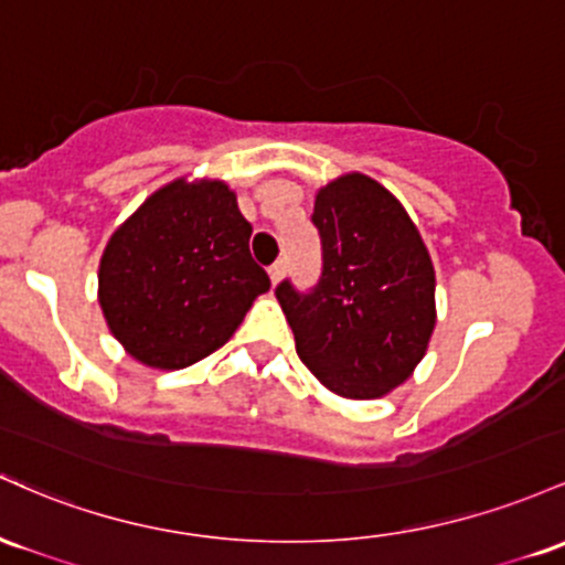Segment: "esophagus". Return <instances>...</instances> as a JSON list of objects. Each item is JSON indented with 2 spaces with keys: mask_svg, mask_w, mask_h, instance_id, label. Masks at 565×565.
Returning <instances> with one entry per match:
<instances>
[{
  "mask_svg": "<svg viewBox=\"0 0 565 565\" xmlns=\"http://www.w3.org/2000/svg\"><path fill=\"white\" fill-rule=\"evenodd\" d=\"M282 275H285V264L282 262H277V264H271L269 266V277H271V282H280L282 280Z\"/></svg>",
  "mask_w": 565,
  "mask_h": 565,
  "instance_id": "1",
  "label": "esophagus"
}]
</instances>
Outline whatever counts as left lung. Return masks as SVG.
I'll return each instance as SVG.
<instances>
[{"instance_id": "left-lung-1", "label": "left lung", "mask_w": 565, "mask_h": 565, "mask_svg": "<svg viewBox=\"0 0 565 565\" xmlns=\"http://www.w3.org/2000/svg\"><path fill=\"white\" fill-rule=\"evenodd\" d=\"M322 275L277 285L301 363L352 401L382 397L419 365L435 331V269L419 230L379 181L347 173L315 198Z\"/></svg>"}]
</instances>
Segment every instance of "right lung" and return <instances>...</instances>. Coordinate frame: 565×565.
Returning a JSON list of instances; mask_svg holds the SVG:
<instances>
[{"label": "right lung", "instance_id": "obj_1", "mask_svg": "<svg viewBox=\"0 0 565 565\" xmlns=\"http://www.w3.org/2000/svg\"><path fill=\"white\" fill-rule=\"evenodd\" d=\"M250 234L224 181L157 189L111 234L98 266L100 309L125 352L175 371L224 347L271 285Z\"/></svg>", "mask_w": 565, "mask_h": 565}]
</instances>
